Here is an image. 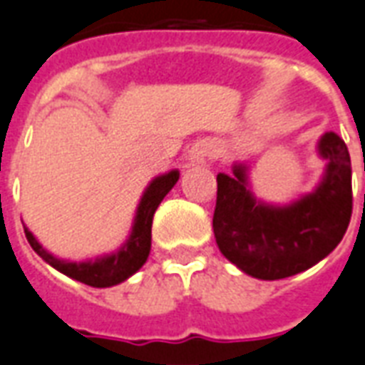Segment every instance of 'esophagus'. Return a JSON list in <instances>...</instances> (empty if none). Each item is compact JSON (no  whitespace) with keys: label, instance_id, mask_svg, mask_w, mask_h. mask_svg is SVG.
Here are the masks:
<instances>
[{"label":"esophagus","instance_id":"esophagus-1","mask_svg":"<svg viewBox=\"0 0 365 365\" xmlns=\"http://www.w3.org/2000/svg\"><path fill=\"white\" fill-rule=\"evenodd\" d=\"M212 153H213V148L210 146L207 142H198V144L192 148V160L204 161L205 158H210Z\"/></svg>","mask_w":365,"mask_h":365}]
</instances>
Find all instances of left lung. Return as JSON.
I'll return each mask as SVG.
<instances>
[{
    "label": "left lung",
    "instance_id": "1",
    "mask_svg": "<svg viewBox=\"0 0 365 365\" xmlns=\"http://www.w3.org/2000/svg\"><path fill=\"white\" fill-rule=\"evenodd\" d=\"M319 153L329 161L316 192L287 207L257 202L246 167L217 175L213 235L231 264L248 275L275 281L309 269L341 242L352 217V167L341 136L327 133Z\"/></svg>",
    "mask_w": 365,
    "mask_h": 365
}]
</instances>
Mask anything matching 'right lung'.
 Listing matches in <instances>:
<instances>
[{
    "mask_svg": "<svg viewBox=\"0 0 365 365\" xmlns=\"http://www.w3.org/2000/svg\"><path fill=\"white\" fill-rule=\"evenodd\" d=\"M177 180H179V171H171L150 182L146 192L142 196L140 204H138V212H136V219H134L130 238L119 252H115L111 256L98 257L94 262H82V264L63 262V259H57L49 252L43 250L29 229H24L26 240H29L32 250L36 252L38 256L46 259L51 267L61 271L63 275L71 277L75 281H81V283L88 284V287H96V289H106V287L119 284L146 264L148 256H150V248H152L153 213H155L161 200L165 198V194L171 190Z\"/></svg>",
    "mask_w": 365,
    "mask_h": 365,
    "instance_id": "obj_1",
    "label": "right lung"
}]
</instances>
